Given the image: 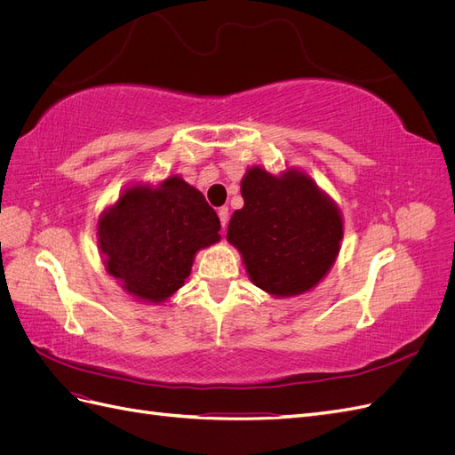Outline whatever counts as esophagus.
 <instances>
[{
  "mask_svg": "<svg viewBox=\"0 0 455 455\" xmlns=\"http://www.w3.org/2000/svg\"><path fill=\"white\" fill-rule=\"evenodd\" d=\"M218 216H220V222H222V229L226 231V228H228V220H229V211H228V206H220V209H218Z\"/></svg>",
  "mask_w": 455,
  "mask_h": 455,
  "instance_id": "34e87169",
  "label": "esophagus"
}]
</instances>
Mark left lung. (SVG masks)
<instances>
[{"label":"left lung","mask_w":455,"mask_h":455,"mask_svg":"<svg viewBox=\"0 0 455 455\" xmlns=\"http://www.w3.org/2000/svg\"><path fill=\"white\" fill-rule=\"evenodd\" d=\"M244 206L229 220L251 281L271 296L307 292L334 266L343 237L338 206L299 171L279 178L252 167L241 182Z\"/></svg>","instance_id":"1"}]
</instances>
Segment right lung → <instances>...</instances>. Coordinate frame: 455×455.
I'll use <instances>...</instances> for the list:
<instances>
[{"instance_id": "1", "label": "right lung", "mask_w": 455, "mask_h": 455, "mask_svg": "<svg viewBox=\"0 0 455 455\" xmlns=\"http://www.w3.org/2000/svg\"><path fill=\"white\" fill-rule=\"evenodd\" d=\"M212 206L180 176L131 186L99 220L106 269L134 298L164 301L189 277L199 249L220 241Z\"/></svg>"}]
</instances>
